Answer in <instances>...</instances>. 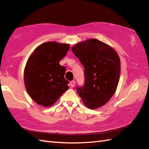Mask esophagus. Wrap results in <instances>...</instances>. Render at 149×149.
<instances>
[{
	"label": "esophagus",
	"mask_w": 149,
	"mask_h": 149,
	"mask_svg": "<svg viewBox=\"0 0 149 149\" xmlns=\"http://www.w3.org/2000/svg\"><path fill=\"white\" fill-rule=\"evenodd\" d=\"M70 84H71V87H74L75 86V81L73 80V81H70Z\"/></svg>",
	"instance_id": "1"
}]
</instances>
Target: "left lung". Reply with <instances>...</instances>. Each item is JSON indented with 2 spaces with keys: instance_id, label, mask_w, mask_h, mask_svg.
Wrapping results in <instances>:
<instances>
[{
  "instance_id": "left-lung-1",
  "label": "left lung",
  "mask_w": 149,
  "mask_h": 149,
  "mask_svg": "<svg viewBox=\"0 0 149 149\" xmlns=\"http://www.w3.org/2000/svg\"><path fill=\"white\" fill-rule=\"evenodd\" d=\"M71 49L84 68V83L76 88L78 94L89 109L102 107L113 96L119 83L120 63L118 53L94 38L78 43Z\"/></svg>"
}]
</instances>
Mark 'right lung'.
<instances>
[{"mask_svg":"<svg viewBox=\"0 0 149 149\" xmlns=\"http://www.w3.org/2000/svg\"><path fill=\"white\" fill-rule=\"evenodd\" d=\"M70 45L49 42L36 48L29 58L24 70L26 91L38 104L52 106L69 86L64 75L66 68L60 65Z\"/></svg>","mask_w":149,"mask_h":149,"instance_id":"1","label":"right lung"}]
</instances>
